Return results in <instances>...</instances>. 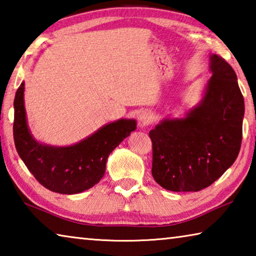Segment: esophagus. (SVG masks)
Masks as SVG:
<instances>
[{"label": "esophagus", "instance_id": "esophagus-1", "mask_svg": "<svg viewBox=\"0 0 256 256\" xmlns=\"http://www.w3.org/2000/svg\"><path fill=\"white\" fill-rule=\"evenodd\" d=\"M152 120V116H151L150 112H144L138 118V123L141 124V126H146V125H149Z\"/></svg>", "mask_w": 256, "mask_h": 256}]
</instances>
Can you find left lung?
Returning <instances> with one entry per match:
<instances>
[{"label": "left lung", "mask_w": 256, "mask_h": 256, "mask_svg": "<svg viewBox=\"0 0 256 256\" xmlns=\"http://www.w3.org/2000/svg\"><path fill=\"white\" fill-rule=\"evenodd\" d=\"M212 76L200 105L186 118L164 120L149 132L152 176L172 192H198L235 162L240 150L244 98L232 68L210 58Z\"/></svg>", "instance_id": "1"}]
</instances>
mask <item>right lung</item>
<instances>
[{
	"mask_svg": "<svg viewBox=\"0 0 256 256\" xmlns=\"http://www.w3.org/2000/svg\"><path fill=\"white\" fill-rule=\"evenodd\" d=\"M24 84L14 97V138L16 151L29 172L47 190L76 194L92 188L105 174L108 156L136 130L134 120L107 124L92 136L71 146H50L30 134L24 105Z\"/></svg>",
	"mask_w": 256,
	"mask_h": 256,
	"instance_id": "add662e5",
	"label": "right lung"
}]
</instances>
